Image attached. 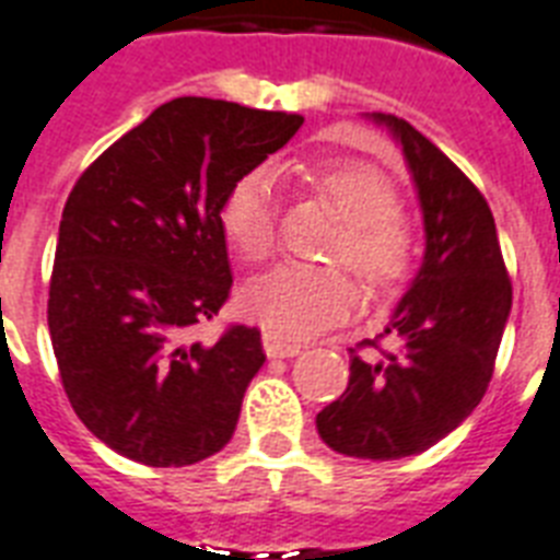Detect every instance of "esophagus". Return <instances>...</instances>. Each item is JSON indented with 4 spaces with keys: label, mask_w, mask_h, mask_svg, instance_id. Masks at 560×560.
Returning <instances> with one entry per match:
<instances>
[{
    "label": "esophagus",
    "mask_w": 560,
    "mask_h": 560,
    "mask_svg": "<svg viewBox=\"0 0 560 560\" xmlns=\"http://www.w3.org/2000/svg\"><path fill=\"white\" fill-rule=\"evenodd\" d=\"M262 350H266L268 358H294L301 355L303 347L294 341H285L283 335L266 332L262 335Z\"/></svg>",
    "instance_id": "obj_1"
}]
</instances>
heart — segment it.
Listing matches in <instances>:
<instances>
[{
    "label": "heart",
    "instance_id": "obj_1",
    "mask_svg": "<svg viewBox=\"0 0 560 560\" xmlns=\"http://www.w3.org/2000/svg\"><path fill=\"white\" fill-rule=\"evenodd\" d=\"M312 185L335 217L341 236L326 257L341 259L370 289H390L413 266V231L396 210V190L382 170L364 161H332L312 173ZM280 185L271 164L248 170L222 202V231L248 262L266 259L277 240ZM355 285L338 268L277 266L243 289L248 317L283 338H306L347 317Z\"/></svg>",
    "mask_w": 560,
    "mask_h": 560
}]
</instances>
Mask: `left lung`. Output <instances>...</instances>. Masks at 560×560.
I'll return each instance as SVG.
<instances>
[{
  "label": "left lung",
  "instance_id": "8db88e82",
  "mask_svg": "<svg viewBox=\"0 0 560 560\" xmlns=\"http://www.w3.org/2000/svg\"><path fill=\"white\" fill-rule=\"evenodd\" d=\"M366 118L401 147L422 210L424 257L384 326L396 350L352 355L347 390L315 424L338 454L401 459L445 440L480 405L512 312V283L494 217L463 170L407 120L384 112Z\"/></svg>",
  "mask_w": 560,
  "mask_h": 560
}]
</instances>
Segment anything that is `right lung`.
Segmentation results:
<instances>
[{"label":"right lung","instance_id":"1","mask_svg":"<svg viewBox=\"0 0 560 560\" xmlns=\"http://www.w3.org/2000/svg\"><path fill=\"white\" fill-rule=\"evenodd\" d=\"M301 115L176 97L78 178L62 208L48 332L74 413L120 457L153 468L231 442L266 361L259 332L217 343L194 326L234 285L219 222L228 190L289 144Z\"/></svg>","mask_w":560,"mask_h":560}]
</instances>
